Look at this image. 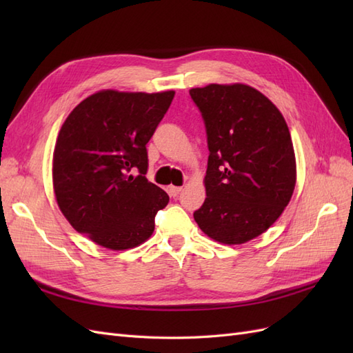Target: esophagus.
<instances>
[{"label":"esophagus","instance_id":"1","mask_svg":"<svg viewBox=\"0 0 353 353\" xmlns=\"http://www.w3.org/2000/svg\"><path fill=\"white\" fill-rule=\"evenodd\" d=\"M181 191H183V187H175V185L169 187V194L174 196V197H176L181 193Z\"/></svg>","mask_w":353,"mask_h":353}]
</instances>
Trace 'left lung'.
Here are the masks:
<instances>
[{
	"instance_id": "8db88e82",
	"label": "left lung",
	"mask_w": 353,
	"mask_h": 353,
	"mask_svg": "<svg viewBox=\"0 0 353 353\" xmlns=\"http://www.w3.org/2000/svg\"><path fill=\"white\" fill-rule=\"evenodd\" d=\"M208 135L206 199L194 219L208 237L243 244L280 218L296 185V159L281 112L244 83L191 88Z\"/></svg>"
}]
</instances>
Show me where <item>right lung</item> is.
I'll return each mask as SVG.
<instances>
[{
  "instance_id": "obj_1",
  "label": "right lung",
  "mask_w": 353,
  "mask_h": 353,
  "mask_svg": "<svg viewBox=\"0 0 353 353\" xmlns=\"http://www.w3.org/2000/svg\"><path fill=\"white\" fill-rule=\"evenodd\" d=\"M174 95L103 90L61 126L52 154L57 205L74 230L103 248L140 245L168 205L169 196L145 178V145Z\"/></svg>"
}]
</instances>
